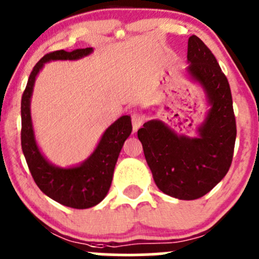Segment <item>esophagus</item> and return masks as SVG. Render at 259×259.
<instances>
[{
	"label": "esophagus",
	"mask_w": 259,
	"mask_h": 259,
	"mask_svg": "<svg viewBox=\"0 0 259 259\" xmlns=\"http://www.w3.org/2000/svg\"><path fill=\"white\" fill-rule=\"evenodd\" d=\"M131 118H132V126H133V132H137L139 127L143 124L144 117L139 112H132L131 114Z\"/></svg>",
	"instance_id": "34e87169"
}]
</instances>
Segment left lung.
Instances as JSON below:
<instances>
[{
	"label": "left lung",
	"mask_w": 259,
	"mask_h": 259,
	"mask_svg": "<svg viewBox=\"0 0 259 259\" xmlns=\"http://www.w3.org/2000/svg\"><path fill=\"white\" fill-rule=\"evenodd\" d=\"M187 73L207 93L210 105L198 137L179 136L159 120L138 130L145 160L159 190L179 199L203 197L231 166L236 120L228 78L211 51L198 36L188 39Z\"/></svg>",
	"instance_id": "1"
}]
</instances>
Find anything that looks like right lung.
I'll use <instances>...</instances> for the list:
<instances>
[{
  "label": "right lung",
  "instance_id": "right-lung-1",
  "mask_svg": "<svg viewBox=\"0 0 259 259\" xmlns=\"http://www.w3.org/2000/svg\"><path fill=\"white\" fill-rule=\"evenodd\" d=\"M93 49H77L73 51L59 50L46 54L34 66L22 95V141L23 154L37 187L60 204L75 209H87L97 205L105 198L111 186L116 161L124 141L132 132L130 116H122L104 132L93 154L74 167H57L45 159L37 148L30 116V98L35 78L44 63L56 60H78L92 54Z\"/></svg>",
  "mask_w": 259,
  "mask_h": 259
}]
</instances>
